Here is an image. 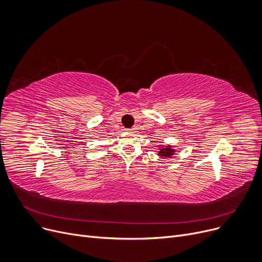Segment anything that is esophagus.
I'll return each mask as SVG.
<instances>
[{
  "label": "esophagus",
  "mask_w": 262,
  "mask_h": 262,
  "mask_svg": "<svg viewBox=\"0 0 262 262\" xmlns=\"http://www.w3.org/2000/svg\"><path fill=\"white\" fill-rule=\"evenodd\" d=\"M128 132H129V133H135V132H136V127H132V128H129V129H128Z\"/></svg>",
  "instance_id": "obj_1"
}]
</instances>
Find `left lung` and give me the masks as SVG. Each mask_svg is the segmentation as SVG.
Listing matches in <instances>:
<instances>
[{
  "label": "left lung",
  "mask_w": 262,
  "mask_h": 262,
  "mask_svg": "<svg viewBox=\"0 0 262 262\" xmlns=\"http://www.w3.org/2000/svg\"><path fill=\"white\" fill-rule=\"evenodd\" d=\"M176 154V150L173 149V145L171 144H167V146H162V149H158L157 155L161 156L162 158H167V157H172Z\"/></svg>",
  "instance_id": "1"
}]
</instances>
